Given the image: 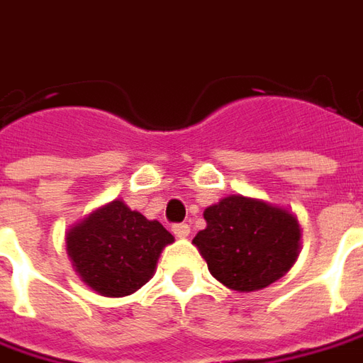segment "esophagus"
<instances>
[{"label": "esophagus", "mask_w": 363, "mask_h": 363, "mask_svg": "<svg viewBox=\"0 0 363 363\" xmlns=\"http://www.w3.org/2000/svg\"><path fill=\"white\" fill-rule=\"evenodd\" d=\"M172 231L176 235L177 239H186L187 235H189V225L187 223H177L172 227Z\"/></svg>", "instance_id": "34e87169"}]
</instances>
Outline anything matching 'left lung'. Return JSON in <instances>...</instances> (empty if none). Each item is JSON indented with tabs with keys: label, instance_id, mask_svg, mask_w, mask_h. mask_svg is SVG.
I'll return each instance as SVG.
<instances>
[{
	"label": "left lung",
	"instance_id": "8db88e82",
	"mask_svg": "<svg viewBox=\"0 0 363 363\" xmlns=\"http://www.w3.org/2000/svg\"><path fill=\"white\" fill-rule=\"evenodd\" d=\"M203 219L207 227L194 245L209 272L231 291L267 289L298 259L302 229L286 207L235 194L207 207Z\"/></svg>",
	"mask_w": 363,
	"mask_h": 363
}]
</instances>
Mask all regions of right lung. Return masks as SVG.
<instances>
[{
    "mask_svg": "<svg viewBox=\"0 0 363 363\" xmlns=\"http://www.w3.org/2000/svg\"><path fill=\"white\" fill-rule=\"evenodd\" d=\"M67 255L81 281L101 296L120 298L154 277L164 247L174 235L114 199L74 223L65 235Z\"/></svg>",
    "mask_w": 363,
    "mask_h": 363,
    "instance_id": "1",
    "label": "right lung"
}]
</instances>
